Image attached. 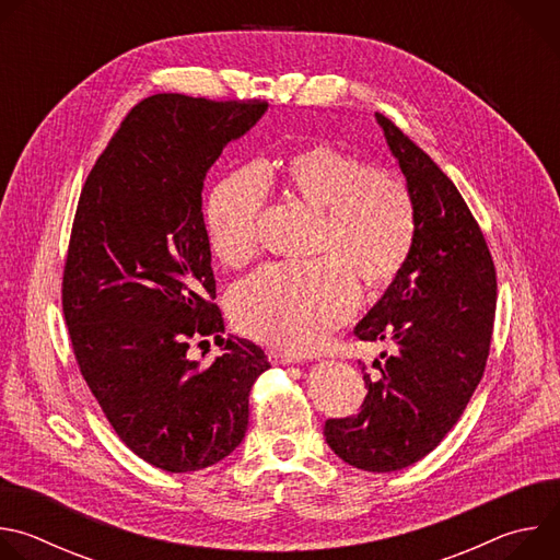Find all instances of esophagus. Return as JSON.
Listing matches in <instances>:
<instances>
[{"label": "esophagus", "instance_id": "esophagus-1", "mask_svg": "<svg viewBox=\"0 0 560 560\" xmlns=\"http://www.w3.org/2000/svg\"><path fill=\"white\" fill-rule=\"evenodd\" d=\"M268 359L275 363V365H290V363H299V359L290 352H283V350H268Z\"/></svg>", "mask_w": 560, "mask_h": 560}]
</instances>
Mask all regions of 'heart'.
<instances>
[{"label": "heart", "instance_id": "heart-1", "mask_svg": "<svg viewBox=\"0 0 560 560\" xmlns=\"http://www.w3.org/2000/svg\"><path fill=\"white\" fill-rule=\"evenodd\" d=\"M261 177L322 212L316 253L328 257L259 270L230 292V316L250 339L310 352L354 312V276L378 288L404 268L415 244V199L401 177L370 171L361 156L330 143L296 148L264 166ZM261 177L250 168L236 171L206 201L208 244L228 268H244L259 253Z\"/></svg>", "mask_w": 560, "mask_h": 560}]
</instances>
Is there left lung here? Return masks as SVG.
I'll list each match as a JSON object with an SVG mask.
<instances>
[{
  "mask_svg": "<svg viewBox=\"0 0 560 560\" xmlns=\"http://www.w3.org/2000/svg\"><path fill=\"white\" fill-rule=\"evenodd\" d=\"M376 124L415 199V244L354 328L361 341H389L394 352L381 354L376 378L363 374L368 394L359 415L328 419L324 436L352 467L396 471L443 441L481 381L494 330L497 270L450 177L381 113Z\"/></svg>",
  "mask_w": 560,
  "mask_h": 560,
  "instance_id": "left-lung-1",
  "label": "left lung"
}]
</instances>
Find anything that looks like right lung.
I'll use <instances>...</instances> for the list:
<instances>
[{
	"instance_id": "add662e5",
	"label": "right lung",
	"mask_w": 560,
	"mask_h": 560,
	"mask_svg": "<svg viewBox=\"0 0 560 560\" xmlns=\"http://www.w3.org/2000/svg\"><path fill=\"white\" fill-rule=\"evenodd\" d=\"M266 110L152 95L121 121L77 203L61 288L72 352L117 436L159 469L197 471L234 452L253 383L270 368L253 341L223 339L201 212L208 171ZM206 336L222 348L210 366L185 357Z\"/></svg>"
}]
</instances>
